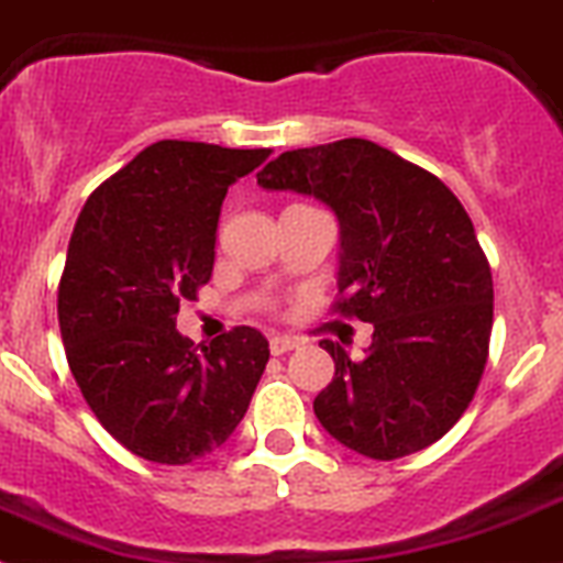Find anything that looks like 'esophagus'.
Wrapping results in <instances>:
<instances>
[{
    "label": "esophagus",
    "instance_id": "obj_1",
    "mask_svg": "<svg viewBox=\"0 0 563 563\" xmlns=\"http://www.w3.org/2000/svg\"><path fill=\"white\" fill-rule=\"evenodd\" d=\"M297 346H299V339H294V335H272L269 339L272 355L291 353V350H297Z\"/></svg>",
    "mask_w": 563,
    "mask_h": 563
}]
</instances>
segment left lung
<instances>
[{
	"mask_svg": "<svg viewBox=\"0 0 563 563\" xmlns=\"http://www.w3.org/2000/svg\"><path fill=\"white\" fill-rule=\"evenodd\" d=\"M257 183L311 194L341 224V317L375 324L364 358L319 341L335 375L313 413L344 448L394 461L470 408L488 358L495 286L470 213L417 163L366 139L283 152Z\"/></svg>",
	"mask_w": 563,
	"mask_h": 563,
	"instance_id": "8db88e82",
	"label": "left lung"
}]
</instances>
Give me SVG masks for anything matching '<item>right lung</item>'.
<instances>
[{"label":"right lung","instance_id":"add662e5","mask_svg":"<svg viewBox=\"0 0 563 563\" xmlns=\"http://www.w3.org/2000/svg\"><path fill=\"white\" fill-rule=\"evenodd\" d=\"M269 150L157 141L82 205L57 286V322L93 417L155 464H191L230 439L269 361L255 328L194 346L183 299L213 272L222 199Z\"/></svg>","mask_w":563,"mask_h":563}]
</instances>
